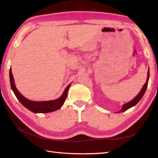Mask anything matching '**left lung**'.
Instances as JSON below:
<instances>
[{"instance_id": "1", "label": "left lung", "mask_w": 158, "mask_h": 158, "mask_svg": "<svg viewBox=\"0 0 158 158\" xmlns=\"http://www.w3.org/2000/svg\"><path fill=\"white\" fill-rule=\"evenodd\" d=\"M149 77H150V73H149V69H148V75H147V79H146V81L145 83V84L143 85V86L142 87V89H141V91L139 92V93L136 96V97L133 99L132 101L129 102H127L126 104H125V105H123L122 108L121 109V111H120L118 113H121V112H123L125 111L127 109H129L130 108L132 107V106H135L137 105V104L140 101V100L144 95V93H145L146 89H147V86H148V80H149Z\"/></svg>"}]
</instances>
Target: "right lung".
<instances>
[{"label": "right lung", "mask_w": 158, "mask_h": 158, "mask_svg": "<svg viewBox=\"0 0 158 158\" xmlns=\"http://www.w3.org/2000/svg\"><path fill=\"white\" fill-rule=\"evenodd\" d=\"M10 85H11V89L14 92L15 95L17 98L23 106L27 108L28 110L33 112V113H49L56 111L59 109L63 106V103L65 102V100L68 95V92L70 86V84H69L66 89L64 90L63 95L59 98L56 100H49V101H42V102H36L29 100L28 99L26 98L24 96L22 95L19 92L15 86L14 77H13L12 69H10Z\"/></svg>", "instance_id": "1"}]
</instances>
